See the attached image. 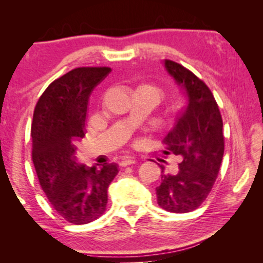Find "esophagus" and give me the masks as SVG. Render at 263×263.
Instances as JSON below:
<instances>
[{"mask_svg":"<svg viewBox=\"0 0 263 263\" xmlns=\"http://www.w3.org/2000/svg\"><path fill=\"white\" fill-rule=\"evenodd\" d=\"M136 163V159L132 158V157H124L119 164H121L122 167H126V166H130V164Z\"/></svg>","mask_w":263,"mask_h":263,"instance_id":"1","label":"esophagus"}]
</instances>
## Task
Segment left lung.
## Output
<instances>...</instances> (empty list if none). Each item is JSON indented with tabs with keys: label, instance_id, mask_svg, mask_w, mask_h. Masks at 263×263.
Listing matches in <instances>:
<instances>
[{
	"label": "left lung",
	"instance_id": "obj_1",
	"mask_svg": "<svg viewBox=\"0 0 263 263\" xmlns=\"http://www.w3.org/2000/svg\"><path fill=\"white\" fill-rule=\"evenodd\" d=\"M164 67L183 90L184 103L164 137V153L180 155L176 174L164 173L157 186L158 204L174 213L194 211L205 201L219 173L224 135L219 108L209 87L188 68L166 60Z\"/></svg>",
	"mask_w": 263,
	"mask_h": 263
}]
</instances>
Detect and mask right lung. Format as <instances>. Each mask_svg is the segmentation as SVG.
<instances>
[{"instance_id":"right-lung-1","label":"right lung","mask_w":263,"mask_h":263,"mask_svg":"<svg viewBox=\"0 0 263 263\" xmlns=\"http://www.w3.org/2000/svg\"><path fill=\"white\" fill-rule=\"evenodd\" d=\"M110 72L109 67L72 69L45 89L34 108L31 138L39 184L58 215L75 225L103 215L109 184L118 174L116 163H78L74 146L86 135L89 96Z\"/></svg>"}]
</instances>
